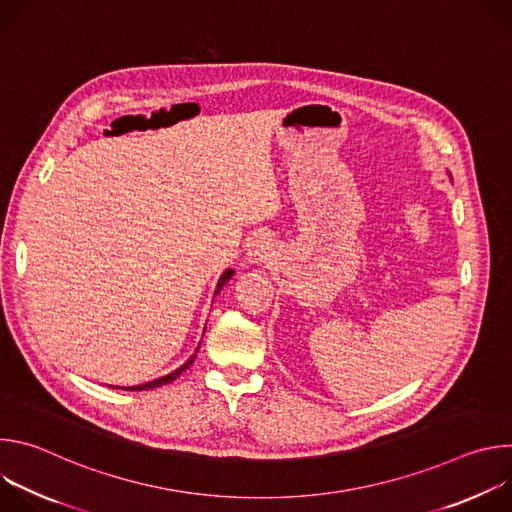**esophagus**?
<instances>
[{
  "label": "esophagus",
  "mask_w": 512,
  "mask_h": 512,
  "mask_svg": "<svg viewBox=\"0 0 512 512\" xmlns=\"http://www.w3.org/2000/svg\"><path fill=\"white\" fill-rule=\"evenodd\" d=\"M247 255L253 263H265L271 255H273V247L267 239H255L249 249H247Z\"/></svg>",
  "instance_id": "obj_1"
}]
</instances>
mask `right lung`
<instances>
[{"instance_id": "right-lung-1", "label": "right lung", "mask_w": 512, "mask_h": 512, "mask_svg": "<svg viewBox=\"0 0 512 512\" xmlns=\"http://www.w3.org/2000/svg\"><path fill=\"white\" fill-rule=\"evenodd\" d=\"M233 269H227L223 275H221V279H218V283H216V289H214V296L218 294V291H221L223 289V285L233 277ZM200 348V346H198ZM198 348H196V352H198ZM196 352L182 364V367L180 369H176L174 373H170V375H166V377H162V379H156V381H150V383H143V385H135V387H123V389H127V391H148V389H156V387H162V385H166V383H170V381H174L176 377H180L188 367H190V364L194 362V358H196Z\"/></svg>"}]
</instances>
